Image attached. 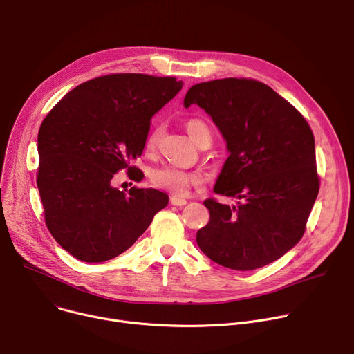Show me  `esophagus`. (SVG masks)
<instances>
[{"label": "esophagus", "mask_w": 354, "mask_h": 354, "mask_svg": "<svg viewBox=\"0 0 354 354\" xmlns=\"http://www.w3.org/2000/svg\"><path fill=\"white\" fill-rule=\"evenodd\" d=\"M186 203H187L186 199H182L178 196H171V205H174V206H185Z\"/></svg>", "instance_id": "obj_1"}]
</instances>
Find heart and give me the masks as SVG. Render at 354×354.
<instances>
[{
    "mask_svg": "<svg viewBox=\"0 0 354 354\" xmlns=\"http://www.w3.org/2000/svg\"><path fill=\"white\" fill-rule=\"evenodd\" d=\"M185 127H186V132L189 133L191 139L196 145H199L205 138H210L209 127L201 120H189ZM160 133H162L160 127H155L149 132L147 138V144H145L147 152L152 153L156 149ZM148 178L151 185L156 187V189L168 191L176 195L186 194L189 191L191 186L201 182V178L196 174L172 167V165H162V167L149 169Z\"/></svg>",
    "mask_w": 354,
    "mask_h": 354,
    "instance_id": "b5f03b06",
    "label": "heart"
}]
</instances>
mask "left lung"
Here are the masks:
<instances>
[{"instance_id": "8db88e82", "label": "left lung", "mask_w": 354, "mask_h": 354, "mask_svg": "<svg viewBox=\"0 0 354 354\" xmlns=\"http://www.w3.org/2000/svg\"><path fill=\"white\" fill-rule=\"evenodd\" d=\"M198 105L226 140L229 156L214 191L236 206L206 199L201 250L225 268L254 270L303 236L319 194L315 136L301 113L270 86L246 78L194 85L183 105Z\"/></svg>"}]
</instances>
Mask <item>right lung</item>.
<instances>
[{
	"mask_svg": "<svg viewBox=\"0 0 354 354\" xmlns=\"http://www.w3.org/2000/svg\"><path fill=\"white\" fill-rule=\"evenodd\" d=\"M174 77L111 74L89 80L45 116L38 132L37 185L54 239L82 262L98 263L129 249L168 205L152 187L112 186L138 168L151 118L182 89Z\"/></svg>",
	"mask_w": 354,
	"mask_h": 354,
	"instance_id": "add662e5",
	"label": "right lung"
}]
</instances>
